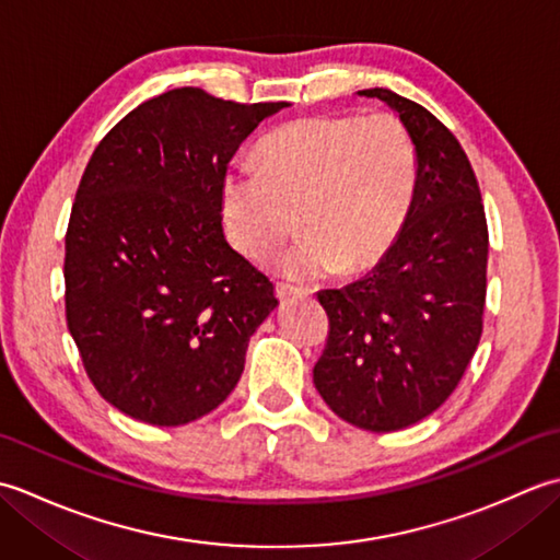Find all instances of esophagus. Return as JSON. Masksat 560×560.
<instances>
[{"label": "esophagus", "mask_w": 560, "mask_h": 560, "mask_svg": "<svg viewBox=\"0 0 560 560\" xmlns=\"http://www.w3.org/2000/svg\"><path fill=\"white\" fill-rule=\"evenodd\" d=\"M307 291L289 287V283H277V299L279 301H295V299H305Z\"/></svg>", "instance_id": "esophagus-1"}]
</instances>
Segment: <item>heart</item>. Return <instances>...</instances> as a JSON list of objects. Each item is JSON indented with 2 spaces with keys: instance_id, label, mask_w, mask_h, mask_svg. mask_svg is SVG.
Segmentation results:
<instances>
[{
  "instance_id": "heart-1",
  "label": "heart",
  "mask_w": 560,
  "mask_h": 560,
  "mask_svg": "<svg viewBox=\"0 0 560 560\" xmlns=\"http://www.w3.org/2000/svg\"><path fill=\"white\" fill-rule=\"evenodd\" d=\"M419 187V149L397 115L335 113L293 120L257 147V171L223 175L221 205L233 245L271 253L295 225L303 235L277 257L303 281L373 267L395 245Z\"/></svg>"
}]
</instances>
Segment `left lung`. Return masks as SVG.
Returning a JSON list of instances; mask_svg holds the SVG:
<instances>
[{
    "label": "left lung",
    "instance_id": "obj_1",
    "mask_svg": "<svg viewBox=\"0 0 560 560\" xmlns=\"http://www.w3.org/2000/svg\"><path fill=\"white\" fill-rule=\"evenodd\" d=\"M399 115L419 149V187L395 245L373 271L317 293L329 317L315 387L339 419L389 433L443 404L479 347L489 225L455 135L389 89L359 91Z\"/></svg>",
    "mask_w": 560,
    "mask_h": 560
}]
</instances>
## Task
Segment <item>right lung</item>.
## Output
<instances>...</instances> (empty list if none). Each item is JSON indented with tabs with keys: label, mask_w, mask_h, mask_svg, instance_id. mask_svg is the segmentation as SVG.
<instances>
[{
	"label": "right lung",
	"mask_w": 560,
	"mask_h": 560,
	"mask_svg": "<svg viewBox=\"0 0 560 560\" xmlns=\"http://www.w3.org/2000/svg\"><path fill=\"white\" fill-rule=\"evenodd\" d=\"M287 103L173 89L125 115L81 175L65 235L67 327L98 395L153 425L213 411L279 305L225 243L221 185L237 147Z\"/></svg>",
	"instance_id": "obj_1"
}]
</instances>
